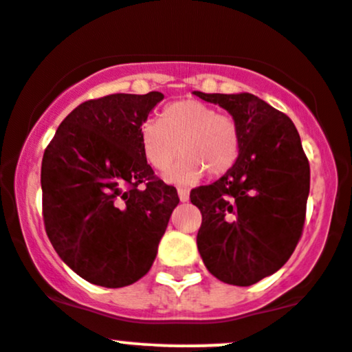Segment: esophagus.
Wrapping results in <instances>:
<instances>
[{"label":"esophagus","instance_id":"obj_1","mask_svg":"<svg viewBox=\"0 0 352 352\" xmlns=\"http://www.w3.org/2000/svg\"><path fill=\"white\" fill-rule=\"evenodd\" d=\"M179 197H180V201L182 202H187L188 201V190L187 188H179Z\"/></svg>","mask_w":352,"mask_h":352}]
</instances>
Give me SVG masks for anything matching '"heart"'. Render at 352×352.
Returning a JSON list of instances; mask_svg holds the SVG:
<instances>
[{
	"mask_svg": "<svg viewBox=\"0 0 352 352\" xmlns=\"http://www.w3.org/2000/svg\"><path fill=\"white\" fill-rule=\"evenodd\" d=\"M142 151L151 168L166 172L179 153L180 162L168 173L177 184H194L207 173L219 179L231 172L241 153L238 123L229 114L195 99L165 106L160 120H148L140 128Z\"/></svg>",
	"mask_w": 352,
	"mask_h": 352,
	"instance_id": "heart-1",
	"label": "heart"
}]
</instances>
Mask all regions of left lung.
I'll use <instances>...</instances> for the list:
<instances>
[{"mask_svg":"<svg viewBox=\"0 0 352 352\" xmlns=\"http://www.w3.org/2000/svg\"><path fill=\"white\" fill-rule=\"evenodd\" d=\"M238 123L241 153L231 172L190 190L202 224L197 248L210 275L248 287L273 275L302 238L309 158L290 118L253 94H206Z\"/></svg>","mask_w":352,"mask_h":352,"instance_id":"1","label":"left lung"}]
</instances>
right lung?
Segmentation results:
<instances>
[{
    "label": "right lung",
    "instance_id": "add662e5",
    "mask_svg": "<svg viewBox=\"0 0 352 352\" xmlns=\"http://www.w3.org/2000/svg\"><path fill=\"white\" fill-rule=\"evenodd\" d=\"M162 92L109 94L77 106L42 160V214L58 256L89 283L128 287L150 272L172 210L173 186L140 143Z\"/></svg>",
    "mask_w": 352,
    "mask_h": 352
}]
</instances>
